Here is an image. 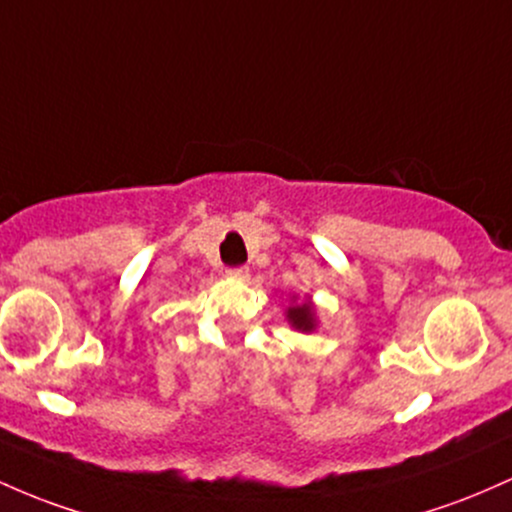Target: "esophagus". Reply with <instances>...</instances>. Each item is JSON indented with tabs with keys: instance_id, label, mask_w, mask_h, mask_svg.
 Masks as SVG:
<instances>
[{
	"instance_id": "1",
	"label": "esophagus",
	"mask_w": 512,
	"mask_h": 512,
	"mask_svg": "<svg viewBox=\"0 0 512 512\" xmlns=\"http://www.w3.org/2000/svg\"><path fill=\"white\" fill-rule=\"evenodd\" d=\"M227 278H229V280H249V268H244V266L229 268Z\"/></svg>"
}]
</instances>
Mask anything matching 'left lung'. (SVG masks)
I'll list each match as a JSON object with an SVG mask.
<instances>
[{"instance_id": "obj_1", "label": "left lung", "mask_w": 512, "mask_h": 512, "mask_svg": "<svg viewBox=\"0 0 512 512\" xmlns=\"http://www.w3.org/2000/svg\"><path fill=\"white\" fill-rule=\"evenodd\" d=\"M285 319L292 329L302 331V333L317 331V326H319L317 307H314V302L309 300V297L307 300H300L297 295H290V307L285 309Z\"/></svg>"}]
</instances>
